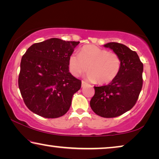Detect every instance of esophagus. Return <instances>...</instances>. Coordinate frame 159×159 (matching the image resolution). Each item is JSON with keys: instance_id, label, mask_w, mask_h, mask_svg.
<instances>
[{"instance_id": "1", "label": "esophagus", "mask_w": 159, "mask_h": 159, "mask_svg": "<svg viewBox=\"0 0 159 159\" xmlns=\"http://www.w3.org/2000/svg\"><path fill=\"white\" fill-rule=\"evenodd\" d=\"M88 83H85V81H83V80H82V83H81V87L83 88V87H84V86H85L86 85H87Z\"/></svg>"}]
</instances>
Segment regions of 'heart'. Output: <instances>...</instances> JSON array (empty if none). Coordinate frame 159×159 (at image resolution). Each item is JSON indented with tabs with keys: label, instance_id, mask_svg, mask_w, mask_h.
<instances>
[{
	"label": "heart",
	"instance_id": "b5f03b06",
	"mask_svg": "<svg viewBox=\"0 0 159 159\" xmlns=\"http://www.w3.org/2000/svg\"><path fill=\"white\" fill-rule=\"evenodd\" d=\"M69 68L71 74L76 77L88 70V80L98 84H107L113 81L119 74L121 59L116 52L88 45L80 49V54L72 53L70 55Z\"/></svg>",
	"mask_w": 159,
	"mask_h": 159
}]
</instances>
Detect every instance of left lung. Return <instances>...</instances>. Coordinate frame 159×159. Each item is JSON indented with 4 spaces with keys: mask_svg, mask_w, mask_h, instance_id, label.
I'll return each mask as SVG.
<instances>
[{
    "mask_svg": "<svg viewBox=\"0 0 159 159\" xmlns=\"http://www.w3.org/2000/svg\"><path fill=\"white\" fill-rule=\"evenodd\" d=\"M113 50L121 59V68L116 79L107 85L95 88L90 102L93 111L104 118L117 117L135 104L142 88L143 64L135 51L118 43L104 45Z\"/></svg>",
    "mask_w": 159,
    "mask_h": 159,
    "instance_id": "8db88e82",
    "label": "left lung"
}]
</instances>
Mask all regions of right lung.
<instances>
[{
	"label": "right lung",
	"instance_id": "1",
	"mask_svg": "<svg viewBox=\"0 0 159 159\" xmlns=\"http://www.w3.org/2000/svg\"><path fill=\"white\" fill-rule=\"evenodd\" d=\"M80 42L50 39L34 43L22 56L18 85L26 106L42 117L55 118L69 111L81 80L69 71V58Z\"/></svg>",
	"mask_w": 159,
	"mask_h": 159
}]
</instances>
